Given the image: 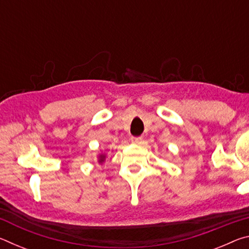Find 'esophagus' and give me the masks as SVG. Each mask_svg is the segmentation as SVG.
<instances>
[{"instance_id":"34e87169","label":"esophagus","mask_w":249,"mask_h":249,"mask_svg":"<svg viewBox=\"0 0 249 249\" xmlns=\"http://www.w3.org/2000/svg\"><path fill=\"white\" fill-rule=\"evenodd\" d=\"M130 141H132V142H134V144H142V142H144V138H142V136L141 137H132L130 138Z\"/></svg>"}]
</instances>
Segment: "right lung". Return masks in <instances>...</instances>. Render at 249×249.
<instances>
[{
	"label": "right lung",
	"mask_w": 249,
	"mask_h": 249,
	"mask_svg": "<svg viewBox=\"0 0 249 249\" xmlns=\"http://www.w3.org/2000/svg\"><path fill=\"white\" fill-rule=\"evenodd\" d=\"M105 158H107V156H105V154H100V155H99V158H98V161H99V163H102V162H104Z\"/></svg>",
	"instance_id": "1"
}]
</instances>
